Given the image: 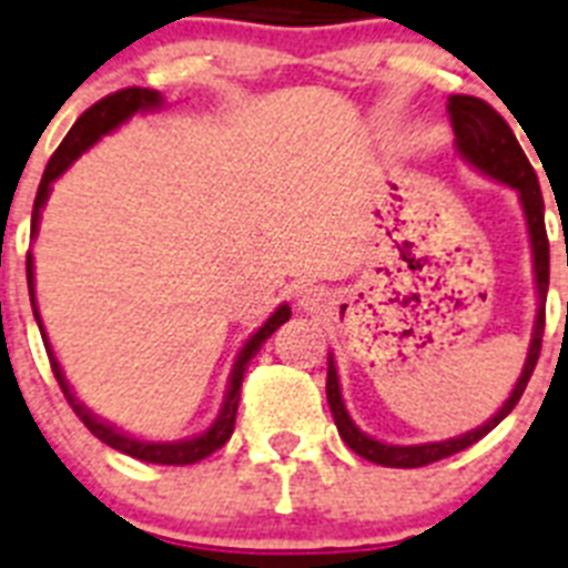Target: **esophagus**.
<instances>
[{
    "label": "esophagus",
    "instance_id": "obj_1",
    "mask_svg": "<svg viewBox=\"0 0 568 568\" xmlns=\"http://www.w3.org/2000/svg\"><path fill=\"white\" fill-rule=\"evenodd\" d=\"M324 300H326V294H324V288H306V292H300V306L303 308H308V312H312V308H321L324 306Z\"/></svg>",
    "mask_w": 568,
    "mask_h": 568
}]
</instances>
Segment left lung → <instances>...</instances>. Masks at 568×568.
<instances>
[{"label":"left lung","mask_w":568,"mask_h":568,"mask_svg":"<svg viewBox=\"0 0 568 568\" xmlns=\"http://www.w3.org/2000/svg\"><path fill=\"white\" fill-rule=\"evenodd\" d=\"M449 119L455 128V145L458 154L467 160L469 165H476L478 172L490 174L493 180H499L505 186L519 192L523 201L525 221H528V236H531V251H534V274H537V294H539V308L537 321H534V335L531 347H528V358H525L523 376L514 385L510 396L505 399L499 412L493 414L484 426L473 428L467 435L449 437V440H437V444H417V446H394L373 440L371 435H364L362 428L349 419L344 399H341V385H338V371L329 356V371H326V399H329V412L335 426H338L341 440L349 449L362 455V458L382 464V467H396V469H412V467H426L440 458H449L455 452L467 449V446L478 444L487 432L499 426L501 419L514 412V405L519 403L525 385L531 379L534 367H537L539 347H542V329H546V292H548V236H546V204H542V192H539V180L534 174L528 156H525L523 145L516 142L510 124L496 113V110L481 99L473 95H452L449 99Z\"/></svg>","instance_id":"1"}]
</instances>
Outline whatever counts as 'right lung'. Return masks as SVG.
<instances>
[{"label":"right lung","mask_w":568,"mask_h":568,"mask_svg":"<svg viewBox=\"0 0 568 568\" xmlns=\"http://www.w3.org/2000/svg\"><path fill=\"white\" fill-rule=\"evenodd\" d=\"M163 108V95L156 90H142V87H128V90H119L113 95H104L101 101H95L90 110L81 113L75 124H72V131L63 136V142L58 145V151L52 154L49 165H45L43 180H40V189H37L34 197V212H31V236L37 233V224H40V210H43L45 197L52 192V183L60 178V174L67 172L69 165L75 163L78 156L84 154L90 149L92 142H99L104 133L116 131L119 124L128 122L133 113H145V110H156ZM26 274H29V294H31V308H34V321L40 326V335H43L45 353H49V362H52V373L54 379H58L60 390L67 396V403L72 405V412L78 414V419L90 428L92 435L99 437L101 444L113 446V449L124 452V455H131L136 460H145V464H163V467H186V464H197V460L210 458L212 452L221 449V446L227 444L230 435H233V426H236V412H239V390H242V379L244 371H247V364L251 358L260 353V347L265 344V338H271L280 326L292 317V308L280 306L274 315L260 326V329L253 332L251 338L244 341V347L239 349L236 364H233V373H230V385H227V396H224V405H221V414L215 417L210 428H206L204 435L189 437V440H174V444H154V440H140V437H131L119 432L116 426H110L104 419H99L90 408L78 403L75 394L69 390V382L63 379V371H60L58 358H54L52 347H49V338H45L43 321H40V312H37V300H34V260H31V251L26 256Z\"/></svg>","instance_id":"right-lung-1"}]
</instances>
